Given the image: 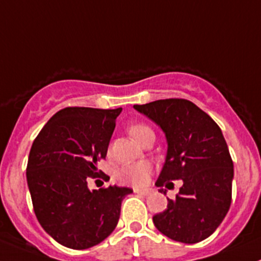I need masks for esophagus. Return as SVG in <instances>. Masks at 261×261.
I'll list each match as a JSON object with an SVG mask.
<instances>
[{
	"mask_svg": "<svg viewBox=\"0 0 261 261\" xmlns=\"http://www.w3.org/2000/svg\"><path fill=\"white\" fill-rule=\"evenodd\" d=\"M134 192H135V193H139V194H143V196H147V194L150 193L149 189H140V188H135L134 189Z\"/></svg>",
	"mask_w": 261,
	"mask_h": 261,
	"instance_id": "34e87169",
	"label": "esophagus"
}]
</instances>
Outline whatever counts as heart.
<instances>
[{"label":"heart","mask_w":261,"mask_h":261,"mask_svg":"<svg viewBox=\"0 0 261 261\" xmlns=\"http://www.w3.org/2000/svg\"><path fill=\"white\" fill-rule=\"evenodd\" d=\"M149 126L145 123H135L130 127L128 133L130 135L139 141L141 134L145 130H149ZM152 174V165L151 163L146 162V160H141V162L134 163V164H127L122 167L118 172L117 177L122 183L130 184V186L135 187H143L149 181L150 175Z\"/></svg>","instance_id":"obj_1"}]
</instances>
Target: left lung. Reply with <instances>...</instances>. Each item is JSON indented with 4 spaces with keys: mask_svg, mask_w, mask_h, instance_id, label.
Masks as SVG:
<instances>
[{
    "mask_svg": "<svg viewBox=\"0 0 261 261\" xmlns=\"http://www.w3.org/2000/svg\"><path fill=\"white\" fill-rule=\"evenodd\" d=\"M162 127L168 141L158 187L183 180L168 208L152 217L163 235L184 244L211 236L231 204L233 163L221 128L211 116L184 98L134 105ZM165 191L160 189V193Z\"/></svg>",
    "mask_w": 261,
    "mask_h": 261,
    "instance_id": "1",
    "label": "left lung"
}]
</instances>
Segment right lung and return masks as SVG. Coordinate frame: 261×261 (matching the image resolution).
<instances>
[{
    "mask_svg": "<svg viewBox=\"0 0 261 261\" xmlns=\"http://www.w3.org/2000/svg\"><path fill=\"white\" fill-rule=\"evenodd\" d=\"M122 109L65 107L45 123L29 154L26 178L36 218L69 249L103 241L117 226L121 202L133 189L110 186L89 191L88 179L102 174L116 118Z\"/></svg>",
    "mask_w": 261,
    "mask_h": 261,
    "instance_id": "1",
    "label": "right lung"
}]
</instances>
